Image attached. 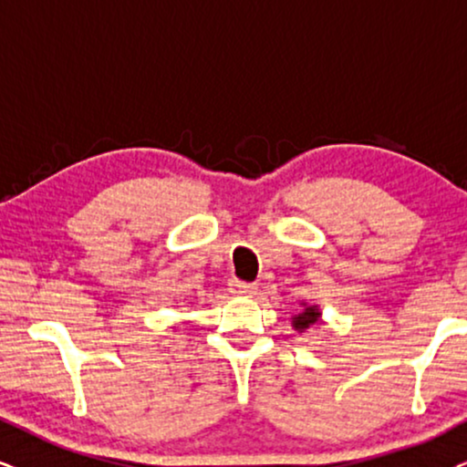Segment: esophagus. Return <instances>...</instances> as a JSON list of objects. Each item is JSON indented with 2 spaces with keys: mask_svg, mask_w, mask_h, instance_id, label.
<instances>
[{
  "mask_svg": "<svg viewBox=\"0 0 467 467\" xmlns=\"http://www.w3.org/2000/svg\"><path fill=\"white\" fill-rule=\"evenodd\" d=\"M230 291L237 293V295H254V293H256V285L233 277V280H230Z\"/></svg>",
  "mask_w": 467,
  "mask_h": 467,
  "instance_id": "34e87169",
  "label": "esophagus"
}]
</instances>
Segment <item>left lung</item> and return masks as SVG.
Listing matches in <instances>:
<instances>
[{"label": "left lung", "mask_w": 467, "mask_h": 467, "mask_svg": "<svg viewBox=\"0 0 467 467\" xmlns=\"http://www.w3.org/2000/svg\"><path fill=\"white\" fill-rule=\"evenodd\" d=\"M318 317H321V312H318L317 306H308L302 315H297L293 318V326H295V329H299V332H302V329H308L310 326H315V323L318 321Z\"/></svg>", "instance_id": "left-lung-1"}]
</instances>
